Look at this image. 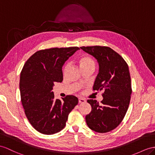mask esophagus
Here are the masks:
<instances>
[{
  "instance_id": "1",
  "label": "esophagus",
  "mask_w": 155,
  "mask_h": 155,
  "mask_svg": "<svg viewBox=\"0 0 155 155\" xmlns=\"http://www.w3.org/2000/svg\"><path fill=\"white\" fill-rule=\"evenodd\" d=\"M86 101L84 100V99H82V98H79L78 99V102L81 104V103H85Z\"/></svg>"
}]
</instances>
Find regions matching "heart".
Listing matches in <instances>:
<instances>
[{
    "instance_id": "b5f03b06",
    "label": "heart",
    "mask_w": 155,
    "mask_h": 155,
    "mask_svg": "<svg viewBox=\"0 0 155 155\" xmlns=\"http://www.w3.org/2000/svg\"><path fill=\"white\" fill-rule=\"evenodd\" d=\"M77 63L80 67L81 69H83L90 66H94V61L92 58H90L88 55H81V57H79ZM67 67L65 66L64 71H66Z\"/></svg>"
}]
</instances>
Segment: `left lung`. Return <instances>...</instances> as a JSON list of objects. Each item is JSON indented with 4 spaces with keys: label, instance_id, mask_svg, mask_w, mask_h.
<instances>
[{
    "label": "left lung",
    "instance_id": "8db88e82",
    "mask_svg": "<svg viewBox=\"0 0 155 155\" xmlns=\"http://www.w3.org/2000/svg\"><path fill=\"white\" fill-rule=\"evenodd\" d=\"M99 64V72L93 90H103L101 104L96 100L87 102L92 107L86 116L89 128L99 133L110 132L120 124L128 110L132 94L128 66L120 55L109 47L82 46Z\"/></svg>",
    "mask_w": 155,
    "mask_h": 155
}]
</instances>
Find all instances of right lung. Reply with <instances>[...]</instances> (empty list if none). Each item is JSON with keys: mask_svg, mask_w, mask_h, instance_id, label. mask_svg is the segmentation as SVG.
I'll return each mask as SVG.
<instances>
[{"mask_svg": "<svg viewBox=\"0 0 155 155\" xmlns=\"http://www.w3.org/2000/svg\"><path fill=\"white\" fill-rule=\"evenodd\" d=\"M78 47L54 48L35 52L26 61L20 74L19 90L23 107L31 124L46 135L64 128L69 114L78 104L74 96L54 99V83L63 81L62 67Z\"/></svg>", "mask_w": 155, "mask_h": 155, "instance_id": "1", "label": "right lung"}]
</instances>
